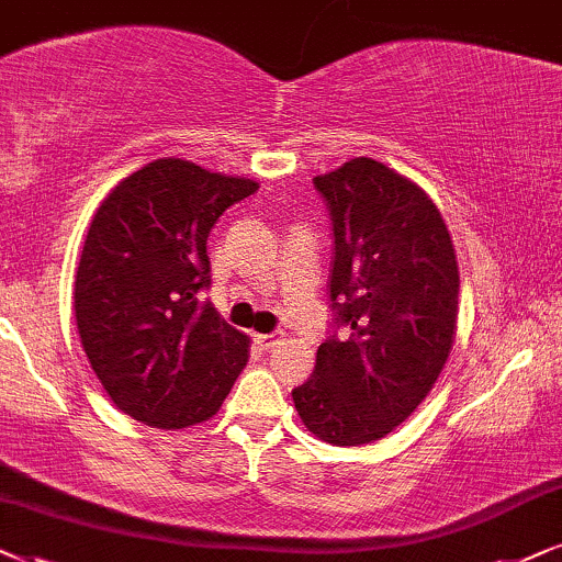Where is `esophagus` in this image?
Listing matches in <instances>:
<instances>
[{
  "label": "esophagus",
  "instance_id": "1",
  "mask_svg": "<svg viewBox=\"0 0 562 562\" xmlns=\"http://www.w3.org/2000/svg\"><path fill=\"white\" fill-rule=\"evenodd\" d=\"M254 344H257L259 349H272L277 344V336L274 334H254Z\"/></svg>",
  "mask_w": 562,
  "mask_h": 562
}]
</instances>
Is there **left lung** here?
<instances>
[{
    "label": "left lung",
    "instance_id": "8db88e82",
    "mask_svg": "<svg viewBox=\"0 0 562 562\" xmlns=\"http://www.w3.org/2000/svg\"><path fill=\"white\" fill-rule=\"evenodd\" d=\"M334 221L331 301L349 336L318 347L293 391L305 429L370 445L431 393L458 334L460 272L447 223L414 179L357 156L318 175Z\"/></svg>",
    "mask_w": 562,
    "mask_h": 562
}]
</instances>
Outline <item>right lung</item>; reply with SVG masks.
Wrapping results in <instances>:
<instances>
[{"mask_svg":"<svg viewBox=\"0 0 562 562\" xmlns=\"http://www.w3.org/2000/svg\"><path fill=\"white\" fill-rule=\"evenodd\" d=\"M259 190L187 159H154L112 187L89 223L74 280L81 347L110 401L154 429L218 414L251 339L198 293L211 285L207 236Z\"/></svg>","mask_w":562,"mask_h":562,"instance_id":"add662e5","label":"right lung"}]
</instances>
